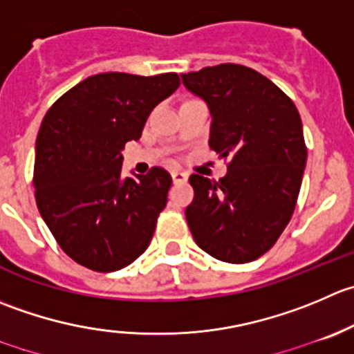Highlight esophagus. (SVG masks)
<instances>
[{"instance_id":"34e87169","label":"esophagus","mask_w":354,"mask_h":354,"mask_svg":"<svg viewBox=\"0 0 354 354\" xmlns=\"http://www.w3.org/2000/svg\"><path fill=\"white\" fill-rule=\"evenodd\" d=\"M171 178H173L174 183H183V181H187L188 174L183 171H171Z\"/></svg>"}]
</instances>
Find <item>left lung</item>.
Returning a JSON list of instances; mask_svg holds the SVG:
<instances>
[{
  "instance_id": "obj_1",
  "label": "left lung",
  "mask_w": 354,
  "mask_h": 354,
  "mask_svg": "<svg viewBox=\"0 0 354 354\" xmlns=\"http://www.w3.org/2000/svg\"><path fill=\"white\" fill-rule=\"evenodd\" d=\"M211 112L209 147L232 157L218 183L192 174L188 226L195 243L226 263L263 256L290 221L308 150L289 97L259 72L236 64L181 74Z\"/></svg>"
}]
</instances>
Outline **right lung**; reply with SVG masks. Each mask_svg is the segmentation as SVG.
Masks as SVG:
<instances>
[{"label":"right lung","mask_w":354,"mask_h":354,"mask_svg":"<svg viewBox=\"0 0 354 354\" xmlns=\"http://www.w3.org/2000/svg\"><path fill=\"white\" fill-rule=\"evenodd\" d=\"M178 86L174 72H104L75 84L44 115L36 140V204L75 263L118 272L149 247L171 176L152 167L122 178V149L140 140L150 112Z\"/></svg>","instance_id":"add662e5"}]
</instances>
